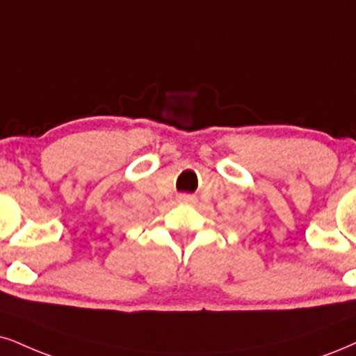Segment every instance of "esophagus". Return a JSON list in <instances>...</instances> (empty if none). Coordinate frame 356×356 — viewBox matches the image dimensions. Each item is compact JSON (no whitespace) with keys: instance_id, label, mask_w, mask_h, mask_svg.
Listing matches in <instances>:
<instances>
[{"instance_id":"esophagus-1","label":"esophagus","mask_w":356,"mask_h":356,"mask_svg":"<svg viewBox=\"0 0 356 356\" xmlns=\"http://www.w3.org/2000/svg\"><path fill=\"white\" fill-rule=\"evenodd\" d=\"M178 201H183V203H195L196 196L188 195V193H183V195H178Z\"/></svg>"}]
</instances>
